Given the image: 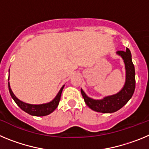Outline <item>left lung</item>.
<instances>
[{
  "label": "left lung",
  "instance_id": "8db88e82",
  "mask_svg": "<svg viewBox=\"0 0 149 149\" xmlns=\"http://www.w3.org/2000/svg\"><path fill=\"white\" fill-rule=\"evenodd\" d=\"M116 54L122 57L125 63L126 71L125 83L123 88L116 94L106 96L102 99L95 100L89 98L82 89L81 94L84 101L89 108L98 113H110L119 110L131 99L135 90V68L131 59V53L128 48L126 51H119Z\"/></svg>",
  "mask_w": 149,
  "mask_h": 149
}]
</instances>
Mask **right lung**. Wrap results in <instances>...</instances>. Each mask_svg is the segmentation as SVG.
<instances>
[{
	"label": "right lung",
	"mask_w": 149,
	"mask_h": 149,
	"mask_svg": "<svg viewBox=\"0 0 149 149\" xmlns=\"http://www.w3.org/2000/svg\"><path fill=\"white\" fill-rule=\"evenodd\" d=\"M9 77H10V75H9ZM64 86L65 85H63L62 86L60 90L59 91L58 94L56 95V97L52 101H50L49 103L42 104H30L24 103L23 101H20L18 98H16V96L14 95V93L12 91L11 88H10V82H8V86H9V91H10V95L13 98V99L15 101L16 104L22 110H24V111L30 115L35 116H44L49 115L52 112L54 111L55 109L57 107V106L59 104L62 92H63Z\"/></svg>",
	"instance_id": "right-lung-1"
}]
</instances>
